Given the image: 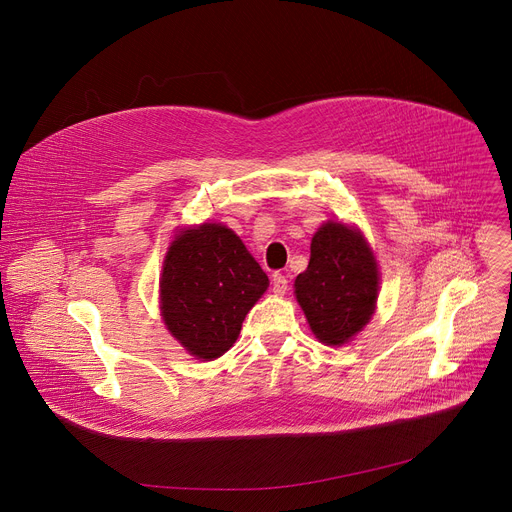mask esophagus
<instances>
[{
    "label": "esophagus",
    "mask_w": 512,
    "mask_h": 512,
    "mask_svg": "<svg viewBox=\"0 0 512 512\" xmlns=\"http://www.w3.org/2000/svg\"><path fill=\"white\" fill-rule=\"evenodd\" d=\"M271 288H274L276 294H284V292L288 290V280H286V276H282V274H274V276H271Z\"/></svg>",
    "instance_id": "34e87169"
}]
</instances>
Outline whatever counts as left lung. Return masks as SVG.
Here are the masks:
<instances>
[{"label":"left lung","mask_w":512,"mask_h":512,"mask_svg":"<svg viewBox=\"0 0 512 512\" xmlns=\"http://www.w3.org/2000/svg\"><path fill=\"white\" fill-rule=\"evenodd\" d=\"M294 294L325 346H344L370 321L379 298V267L360 230L325 222L311 241V261Z\"/></svg>","instance_id":"1"}]
</instances>
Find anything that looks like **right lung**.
Wrapping results in <instances>:
<instances>
[{"instance_id": "right-lung-1", "label": "right lung", "mask_w": 512, "mask_h": 512, "mask_svg": "<svg viewBox=\"0 0 512 512\" xmlns=\"http://www.w3.org/2000/svg\"><path fill=\"white\" fill-rule=\"evenodd\" d=\"M269 280L224 224L181 230L170 243L160 276L166 329L195 358L228 352Z\"/></svg>"}]
</instances>
